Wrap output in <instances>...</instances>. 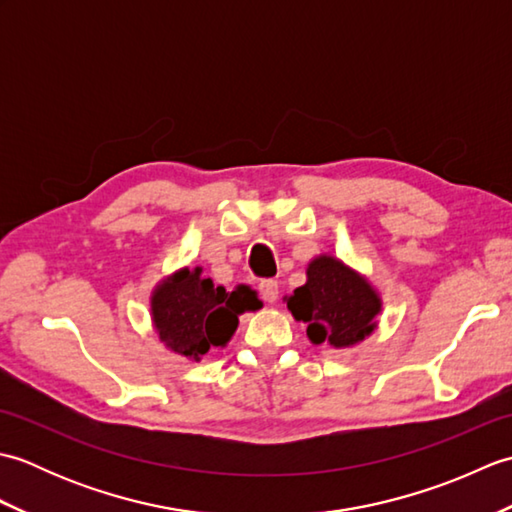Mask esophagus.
I'll list each match as a JSON object with an SVG mask.
<instances>
[{
	"label": "esophagus",
	"instance_id": "34e87169",
	"mask_svg": "<svg viewBox=\"0 0 512 512\" xmlns=\"http://www.w3.org/2000/svg\"><path fill=\"white\" fill-rule=\"evenodd\" d=\"M259 295H262L264 301L268 303H275L279 297V284L275 279H264L259 281Z\"/></svg>",
	"mask_w": 512,
	"mask_h": 512
}]
</instances>
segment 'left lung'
<instances>
[{"label":"left lung","mask_w":512,"mask_h":512,"mask_svg":"<svg viewBox=\"0 0 512 512\" xmlns=\"http://www.w3.org/2000/svg\"><path fill=\"white\" fill-rule=\"evenodd\" d=\"M297 321L308 323L314 345L350 347L376 328L380 297L367 279L339 259L321 255L308 264V281L286 297Z\"/></svg>","instance_id":"8db88e82"}]
</instances>
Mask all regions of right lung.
I'll return each instance as SVG.
<instances>
[{"label":"right lung","mask_w":512,"mask_h":512,"mask_svg":"<svg viewBox=\"0 0 512 512\" xmlns=\"http://www.w3.org/2000/svg\"><path fill=\"white\" fill-rule=\"evenodd\" d=\"M259 308L262 301L248 286L228 292L204 279L202 268H184L171 275L151 297V317L160 341L171 352L195 361L211 347H224L231 341L239 314Z\"/></svg>","instance_id":"add662e5"}]
</instances>
